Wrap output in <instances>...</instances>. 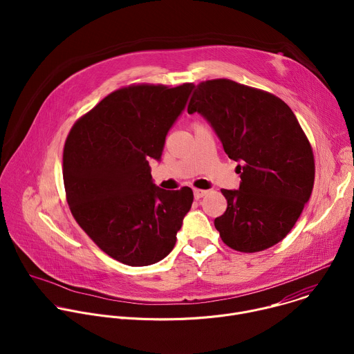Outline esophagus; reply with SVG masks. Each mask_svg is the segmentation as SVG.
<instances>
[{
    "label": "esophagus",
    "instance_id": "1",
    "mask_svg": "<svg viewBox=\"0 0 354 354\" xmlns=\"http://www.w3.org/2000/svg\"><path fill=\"white\" fill-rule=\"evenodd\" d=\"M206 194H207V192H206V190H200V189H194V190H193V196H194V198H196V200L201 198V197L206 196Z\"/></svg>",
    "mask_w": 354,
    "mask_h": 354
}]
</instances>
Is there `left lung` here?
Returning a JSON list of instances; mask_svg holds the SVG:
<instances>
[{
    "mask_svg": "<svg viewBox=\"0 0 354 354\" xmlns=\"http://www.w3.org/2000/svg\"><path fill=\"white\" fill-rule=\"evenodd\" d=\"M200 113L238 162V190L223 189L227 210L214 220L230 248L252 254L280 242L314 187L311 144L295 115L269 92L231 80L200 82L187 113Z\"/></svg>",
    "mask_w": 354,
    "mask_h": 354,
    "instance_id": "8db88e82",
    "label": "left lung"
}]
</instances>
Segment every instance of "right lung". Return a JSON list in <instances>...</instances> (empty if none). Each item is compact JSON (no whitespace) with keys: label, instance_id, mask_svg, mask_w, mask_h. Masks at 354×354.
<instances>
[{"label":"right lung","instance_id":"add662e5","mask_svg":"<svg viewBox=\"0 0 354 354\" xmlns=\"http://www.w3.org/2000/svg\"><path fill=\"white\" fill-rule=\"evenodd\" d=\"M193 84L130 85L104 97L71 129L63 154L70 210L88 236L129 266L162 261L192 207L193 192L158 187L148 160H161L165 137Z\"/></svg>","mask_w":354,"mask_h":354}]
</instances>
